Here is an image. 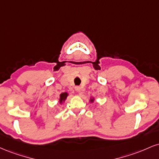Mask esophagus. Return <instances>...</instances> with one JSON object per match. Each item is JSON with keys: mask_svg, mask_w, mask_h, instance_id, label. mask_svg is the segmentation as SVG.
Wrapping results in <instances>:
<instances>
[{"mask_svg": "<svg viewBox=\"0 0 159 159\" xmlns=\"http://www.w3.org/2000/svg\"><path fill=\"white\" fill-rule=\"evenodd\" d=\"M75 91L76 92H78V93H79V94H80V92H81V87H75Z\"/></svg>", "mask_w": 159, "mask_h": 159, "instance_id": "1", "label": "esophagus"}]
</instances>
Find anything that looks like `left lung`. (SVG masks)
<instances>
[{"mask_svg":"<svg viewBox=\"0 0 159 159\" xmlns=\"http://www.w3.org/2000/svg\"><path fill=\"white\" fill-rule=\"evenodd\" d=\"M89 102H90V103L93 104L95 102V98L93 97V96H91V97L90 98V99H89Z\"/></svg>","mask_w":159,"mask_h":159,"instance_id":"1","label":"left lung"}]
</instances>
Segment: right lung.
Segmentation results:
<instances>
[{
	"label": "right lung",
	"mask_w": 159,
	"mask_h": 159,
	"mask_svg": "<svg viewBox=\"0 0 159 159\" xmlns=\"http://www.w3.org/2000/svg\"><path fill=\"white\" fill-rule=\"evenodd\" d=\"M69 96V93L67 92L62 93L60 94V98H59V104L60 105H63L65 102V101L66 100L67 96Z\"/></svg>",
	"instance_id": "1"
}]
</instances>
